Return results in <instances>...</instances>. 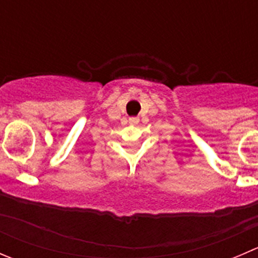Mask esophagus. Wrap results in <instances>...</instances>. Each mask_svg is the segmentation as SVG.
<instances>
[{"mask_svg":"<svg viewBox=\"0 0 258 258\" xmlns=\"http://www.w3.org/2000/svg\"><path fill=\"white\" fill-rule=\"evenodd\" d=\"M139 121H140L139 117H131V118L128 119L130 124H132V126H136V124L139 123Z\"/></svg>","mask_w":258,"mask_h":258,"instance_id":"obj_1","label":"esophagus"}]
</instances>
